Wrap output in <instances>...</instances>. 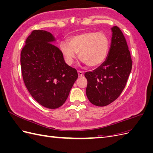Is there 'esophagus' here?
I'll use <instances>...</instances> for the list:
<instances>
[{
  "mask_svg": "<svg viewBox=\"0 0 153 153\" xmlns=\"http://www.w3.org/2000/svg\"><path fill=\"white\" fill-rule=\"evenodd\" d=\"M78 76L79 77H82L83 76V75H84V73H83L82 71H78Z\"/></svg>",
  "mask_w": 153,
  "mask_h": 153,
  "instance_id": "1",
  "label": "esophagus"
}]
</instances>
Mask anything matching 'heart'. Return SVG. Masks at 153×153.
I'll return each mask as SVG.
<instances>
[{"label": "heart", "mask_w": 153, "mask_h": 153, "mask_svg": "<svg viewBox=\"0 0 153 153\" xmlns=\"http://www.w3.org/2000/svg\"><path fill=\"white\" fill-rule=\"evenodd\" d=\"M59 47L68 65L74 62L78 53L83 62L94 68L100 65L107 56L109 40L103 32H88L71 37L69 43L62 41Z\"/></svg>", "instance_id": "obj_1"}]
</instances>
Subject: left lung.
<instances>
[{
    "instance_id": "8db88e82",
    "label": "left lung",
    "mask_w": 153,
    "mask_h": 153,
    "mask_svg": "<svg viewBox=\"0 0 153 153\" xmlns=\"http://www.w3.org/2000/svg\"><path fill=\"white\" fill-rule=\"evenodd\" d=\"M112 37L105 61L93 71L85 73L87 80L86 95L98 106L112 103L126 86L132 68L130 52L124 36L118 27L112 28Z\"/></svg>"
}]
</instances>
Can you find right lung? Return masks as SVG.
I'll use <instances>...</instances> for the list:
<instances>
[{
    "label": "right lung",
    "mask_w": 153,
    "mask_h": 153,
    "mask_svg": "<svg viewBox=\"0 0 153 153\" xmlns=\"http://www.w3.org/2000/svg\"><path fill=\"white\" fill-rule=\"evenodd\" d=\"M50 32L33 30L21 52L23 79L29 93L46 108H57L67 100L78 78L76 69L64 61L60 49L52 44Z\"/></svg>",
    "instance_id": "add662e5"
}]
</instances>
